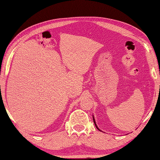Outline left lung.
Returning a JSON list of instances; mask_svg holds the SVG:
<instances>
[{"label":"left lung","mask_w":160,"mask_h":160,"mask_svg":"<svg viewBox=\"0 0 160 160\" xmlns=\"http://www.w3.org/2000/svg\"><path fill=\"white\" fill-rule=\"evenodd\" d=\"M93 121H94V125H95V126H96V128H97V129H98V130H99L98 128H97V126L96 125V123H95V120H94V117H93ZM99 131H100V130H99Z\"/></svg>","instance_id":"1"}]
</instances>
